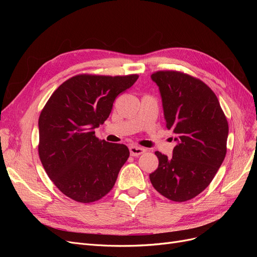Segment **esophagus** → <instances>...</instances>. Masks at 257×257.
<instances>
[{"instance_id":"obj_1","label":"esophagus","mask_w":257,"mask_h":257,"mask_svg":"<svg viewBox=\"0 0 257 257\" xmlns=\"http://www.w3.org/2000/svg\"><path fill=\"white\" fill-rule=\"evenodd\" d=\"M130 152L132 157H139V155H142L143 153L146 152V149L141 147H137V146H131L130 147Z\"/></svg>"}]
</instances>
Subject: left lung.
<instances>
[{
  "mask_svg": "<svg viewBox=\"0 0 257 257\" xmlns=\"http://www.w3.org/2000/svg\"><path fill=\"white\" fill-rule=\"evenodd\" d=\"M162 96L166 127L177 135L173 157L157 151L153 188L173 200H190L212 181L226 155L228 123L214 92L201 80L176 71L151 75Z\"/></svg>",
  "mask_w": 257,
  "mask_h": 257,
  "instance_id": "1",
  "label": "left lung"
}]
</instances>
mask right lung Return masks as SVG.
<instances>
[{"mask_svg": "<svg viewBox=\"0 0 257 257\" xmlns=\"http://www.w3.org/2000/svg\"><path fill=\"white\" fill-rule=\"evenodd\" d=\"M138 75H77L52 93L38 119V154L50 180L78 203L110 192L130 157L125 145L99 141L95 128L109 116L115 97Z\"/></svg>", "mask_w": 257, "mask_h": 257, "instance_id": "obj_1", "label": "right lung"}]
</instances>
